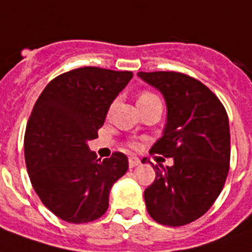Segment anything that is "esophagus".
Segmentation results:
<instances>
[{"label": "esophagus", "instance_id": "1", "mask_svg": "<svg viewBox=\"0 0 252 252\" xmlns=\"http://www.w3.org/2000/svg\"><path fill=\"white\" fill-rule=\"evenodd\" d=\"M140 159L138 158H136V156H130L129 158V167L130 169H134V167H137L138 164H140Z\"/></svg>", "mask_w": 252, "mask_h": 252}]
</instances>
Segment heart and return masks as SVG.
Here are the masks:
<instances>
[{
	"label": "heart",
	"instance_id": "1",
	"mask_svg": "<svg viewBox=\"0 0 252 252\" xmlns=\"http://www.w3.org/2000/svg\"><path fill=\"white\" fill-rule=\"evenodd\" d=\"M154 98H158V96H155L154 93L151 92H143L140 96H138V101H148V100H154ZM137 101V103H138ZM131 147H136V144H131Z\"/></svg>",
	"mask_w": 252,
	"mask_h": 252
}]
</instances>
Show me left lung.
<instances>
[{"instance_id":"left-lung-1","label":"left lung","mask_w":252,"mask_h":252,"mask_svg":"<svg viewBox=\"0 0 252 252\" xmlns=\"http://www.w3.org/2000/svg\"><path fill=\"white\" fill-rule=\"evenodd\" d=\"M167 105L163 136L151 152L174 164L154 166L155 181L144 192L148 214L167 226L196 221L214 204L230 162L228 114L218 97L192 76L174 71L138 72Z\"/></svg>"}]
</instances>
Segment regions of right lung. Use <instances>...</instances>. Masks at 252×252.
<instances>
[{
  "instance_id": "1",
  "label": "right lung",
  "mask_w": 252,
  "mask_h": 252,
  "mask_svg": "<svg viewBox=\"0 0 252 252\" xmlns=\"http://www.w3.org/2000/svg\"><path fill=\"white\" fill-rule=\"evenodd\" d=\"M133 78L130 71L82 67L52 79L38 97L24 136L32 188L48 209L71 223L100 218L109 190L127 171L122 152L103 162L90 152L111 103Z\"/></svg>"
}]
</instances>
